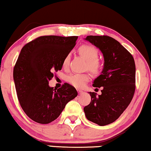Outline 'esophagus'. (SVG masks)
<instances>
[{"mask_svg": "<svg viewBox=\"0 0 151 151\" xmlns=\"http://www.w3.org/2000/svg\"><path fill=\"white\" fill-rule=\"evenodd\" d=\"M77 92H78V93H79V94H81V93H83V91H81V90H79V89H78L77 90Z\"/></svg>", "mask_w": 151, "mask_h": 151, "instance_id": "1", "label": "esophagus"}]
</instances>
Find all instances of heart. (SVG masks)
<instances>
[{
	"instance_id": "1",
	"label": "heart",
	"mask_w": 151,
	"mask_h": 151,
	"mask_svg": "<svg viewBox=\"0 0 151 151\" xmlns=\"http://www.w3.org/2000/svg\"><path fill=\"white\" fill-rule=\"evenodd\" d=\"M78 52L83 59L86 60V69L91 73L99 74L102 71L104 63L102 60L98 58L99 51L94 46L91 45H82L78 48ZM70 60V55L65 56L63 61V68H67ZM70 84L76 88H82L90 80V75L87 73L79 74L74 73L70 74L67 78Z\"/></svg>"
}]
</instances>
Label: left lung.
Here are the masks:
<instances>
[{
    "label": "left lung",
    "mask_w": 151,
    "mask_h": 151,
    "mask_svg": "<svg viewBox=\"0 0 151 151\" xmlns=\"http://www.w3.org/2000/svg\"><path fill=\"white\" fill-rule=\"evenodd\" d=\"M86 40L100 49L104 58L102 74L94 87L102 94L90 92L91 101L83 108L86 117L100 126L116 121L127 107L135 92V63L132 55L119 42L107 35H88Z\"/></svg>",
    "instance_id": "left-lung-1"
}]
</instances>
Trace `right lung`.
Returning <instances> with one entry per match:
<instances>
[{
    "label": "right lung",
    "instance_id": "1",
    "mask_svg": "<svg viewBox=\"0 0 151 151\" xmlns=\"http://www.w3.org/2000/svg\"><path fill=\"white\" fill-rule=\"evenodd\" d=\"M77 38L40 36L21 51L13 70L15 88L22 109L36 123L48 124L56 120L67 103L77 96L75 88L68 83L57 91L49 86Z\"/></svg>",
    "mask_w": 151,
    "mask_h": 151
}]
</instances>
